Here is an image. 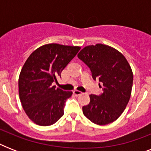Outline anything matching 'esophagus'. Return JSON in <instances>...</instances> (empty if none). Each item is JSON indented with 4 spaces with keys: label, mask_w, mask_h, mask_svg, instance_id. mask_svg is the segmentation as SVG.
Segmentation results:
<instances>
[{
    "label": "esophagus",
    "mask_w": 151,
    "mask_h": 151,
    "mask_svg": "<svg viewBox=\"0 0 151 151\" xmlns=\"http://www.w3.org/2000/svg\"><path fill=\"white\" fill-rule=\"evenodd\" d=\"M73 94H75L76 96H79V95H81L82 94V92L79 91V90H74L73 91Z\"/></svg>",
    "instance_id": "obj_1"
}]
</instances>
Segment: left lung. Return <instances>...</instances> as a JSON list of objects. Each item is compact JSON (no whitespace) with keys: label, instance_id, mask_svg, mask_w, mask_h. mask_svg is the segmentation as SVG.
<instances>
[{"label":"left lung","instance_id":"1","mask_svg":"<svg viewBox=\"0 0 151 151\" xmlns=\"http://www.w3.org/2000/svg\"><path fill=\"white\" fill-rule=\"evenodd\" d=\"M78 56L89 66L95 80L103 83V94L90 95L83 114L94 124L112 123L122 115L131 97L133 73L129 62L119 51L103 44L86 46Z\"/></svg>","mask_w":151,"mask_h":151}]
</instances>
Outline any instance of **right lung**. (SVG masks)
<instances>
[{
  "mask_svg": "<svg viewBox=\"0 0 151 151\" xmlns=\"http://www.w3.org/2000/svg\"><path fill=\"white\" fill-rule=\"evenodd\" d=\"M79 46L47 44L27 58L19 77V95L25 113L36 124L48 126L63 115L65 102L72 96L52 85L73 59Z\"/></svg>",
  "mask_w": 151,
  "mask_h": 151,
  "instance_id": "add662e5",
  "label": "right lung"
}]
</instances>
